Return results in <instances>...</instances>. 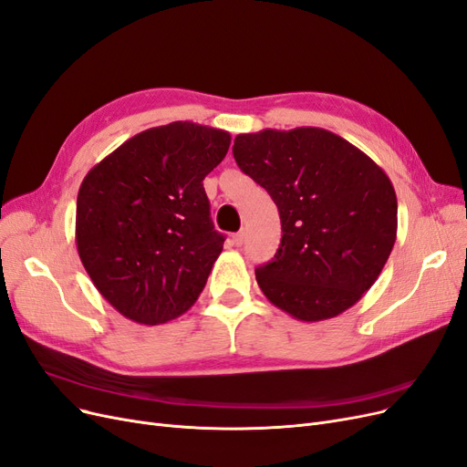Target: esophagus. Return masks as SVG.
<instances>
[{
    "instance_id": "34e87169",
    "label": "esophagus",
    "mask_w": 467,
    "mask_h": 467,
    "mask_svg": "<svg viewBox=\"0 0 467 467\" xmlns=\"http://www.w3.org/2000/svg\"><path fill=\"white\" fill-rule=\"evenodd\" d=\"M232 241H234V245H235V247H241V245H244V241H245V232H239V234H235V235L232 237Z\"/></svg>"
}]
</instances>
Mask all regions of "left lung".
I'll use <instances>...</instances> for the list:
<instances>
[{
	"label": "left lung",
	"instance_id": "obj_1",
	"mask_svg": "<svg viewBox=\"0 0 467 467\" xmlns=\"http://www.w3.org/2000/svg\"><path fill=\"white\" fill-rule=\"evenodd\" d=\"M237 166L270 193L282 244L254 270L268 301L301 322L339 316L376 284L397 239V195L358 147L324 128L234 141Z\"/></svg>",
	"mask_w": 467,
	"mask_h": 467
}]
</instances>
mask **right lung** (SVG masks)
<instances>
[{"instance_id": "1", "label": "right lung", "mask_w": 467, "mask_h": 467, "mask_svg": "<svg viewBox=\"0 0 467 467\" xmlns=\"http://www.w3.org/2000/svg\"><path fill=\"white\" fill-rule=\"evenodd\" d=\"M232 136L195 122L149 128L86 174L77 247L93 285L126 318L157 326L197 301L223 235L202 180Z\"/></svg>"}]
</instances>
